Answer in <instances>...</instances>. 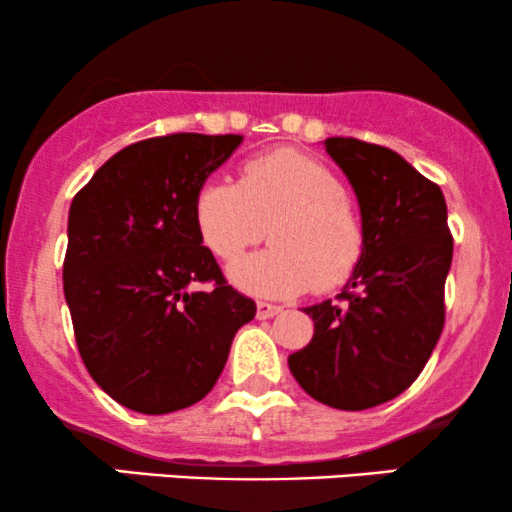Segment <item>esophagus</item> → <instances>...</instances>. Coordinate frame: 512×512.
Returning <instances> with one entry per match:
<instances>
[{
  "label": "esophagus",
  "mask_w": 512,
  "mask_h": 512,
  "mask_svg": "<svg viewBox=\"0 0 512 512\" xmlns=\"http://www.w3.org/2000/svg\"><path fill=\"white\" fill-rule=\"evenodd\" d=\"M279 313H281V305H274V303H267V301L257 303V317H260V320H269V317H274Z\"/></svg>",
  "instance_id": "esophagus-1"
}]
</instances>
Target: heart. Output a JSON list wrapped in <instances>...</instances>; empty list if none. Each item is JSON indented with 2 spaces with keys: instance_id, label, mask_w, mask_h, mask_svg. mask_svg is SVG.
<instances>
[{
  "instance_id": "1",
  "label": "heart",
  "mask_w": 512,
  "mask_h": 512,
  "mask_svg": "<svg viewBox=\"0 0 512 512\" xmlns=\"http://www.w3.org/2000/svg\"><path fill=\"white\" fill-rule=\"evenodd\" d=\"M192 211L204 245L223 262H236L260 243L269 223L272 248L231 267L233 284L252 296L339 289L366 252V228L344 182L291 146L248 158L238 182L211 175L199 185Z\"/></svg>"
}]
</instances>
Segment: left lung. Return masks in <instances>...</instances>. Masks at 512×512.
Instances as JSON below:
<instances>
[{"label":"left lung","instance_id":"left-lung-1","mask_svg":"<svg viewBox=\"0 0 512 512\" xmlns=\"http://www.w3.org/2000/svg\"><path fill=\"white\" fill-rule=\"evenodd\" d=\"M325 149L358 197L366 252L339 303L303 310L315 334L289 368L317 402L361 411L402 395L436 349L452 236L440 187L395 151L354 137Z\"/></svg>","mask_w":512,"mask_h":512}]
</instances>
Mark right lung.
Wrapping results in <instances>:
<instances>
[{"mask_svg":"<svg viewBox=\"0 0 512 512\" xmlns=\"http://www.w3.org/2000/svg\"><path fill=\"white\" fill-rule=\"evenodd\" d=\"M240 142L180 132L129 144L69 207L62 276L76 346L101 390L139 414L207 397L257 313L223 279L192 211L199 185Z\"/></svg>","mask_w":512,"mask_h":512,"instance_id":"obj_1","label":"right lung"}]
</instances>
